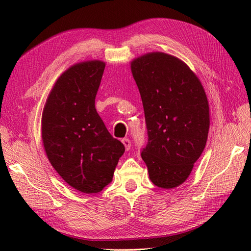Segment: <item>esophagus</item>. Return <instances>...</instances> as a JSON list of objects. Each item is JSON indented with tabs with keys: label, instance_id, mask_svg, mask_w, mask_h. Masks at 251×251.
Returning <instances> with one entry per match:
<instances>
[{
	"label": "esophagus",
	"instance_id": "34e87169",
	"mask_svg": "<svg viewBox=\"0 0 251 251\" xmlns=\"http://www.w3.org/2000/svg\"><path fill=\"white\" fill-rule=\"evenodd\" d=\"M122 144L124 145L126 151H128L129 149H130L131 142H130V140H129V138H123V140H122Z\"/></svg>",
	"mask_w": 251,
	"mask_h": 251
}]
</instances>
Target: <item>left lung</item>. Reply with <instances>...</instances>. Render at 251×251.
I'll list each match as a JSON object with an SVG mask.
<instances>
[{
  "instance_id": "1",
  "label": "left lung",
  "mask_w": 251,
  "mask_h": 251,
  "mask_svg": "<svg viewBox=\"0 0 251 251\" xmlns=\"http://www.w3.org/2000/svg\"><path fill=\"white\" fill-rule=\"evenodd\" d=\"M148 129L142 152L150 180L172 189L187 180L208 140L210 109L205 89L188 65L153 51L130 63Z\"/></svg>"
}]
</instances>
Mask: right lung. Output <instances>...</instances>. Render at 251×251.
Segmentation results:
<instances>
[{"instance_id": "1", "label": "right lung", "mask_w": 251, "mask_h": 251, "mask_svg": "<svg viewBox=\"0 0 251 251\" xmlns=\"http://www.w3.org/2000/svg\"><path fill=\"white\" fill-rule=\"evenodd\" d=\"M105 63L72 65L53 83L41 118L46 156L61 178L83 193H97L113 181L125 148L97 114L95 98Z\"/></svg>"}]
</instances>
